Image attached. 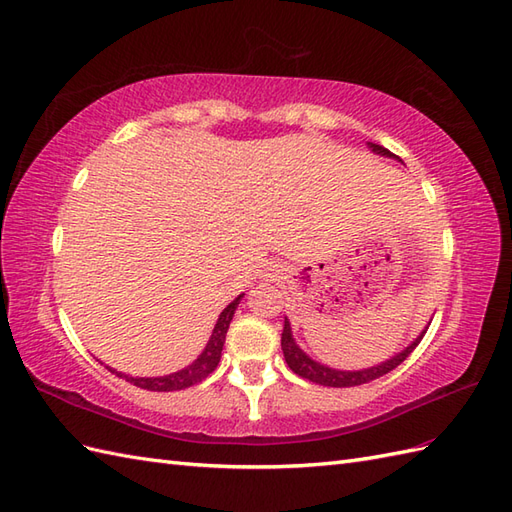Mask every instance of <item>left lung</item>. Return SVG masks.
I'll return each mask as SVG.
<instances>
[{
	"instance_id": "obj_1",
	"label": "left lung",
	"mask_w": 512,
	"mask_h": 512,
	"mask_svg": "<svg viewBox=\"0 0 512 512\" xmlns=\"http://www.w3.org/2000/svg\"><path fill=\"white\" fill-rule=\"evenodd\" d=\"M371 149L373 152H378L382 156H391L395 158V154H391L389 149H384L382 145L378 143H371ZM423 334L419 336L417 341L410 343L406 350L402 354L393 356L391 360H386V363L378 365V367H371V369H363V371H339V369H330V367H323L319 363H315V360H310L299 347L295 345L293 336H291V323L284 319V330H282V352H284V360L286 365L291 367L293 373H297V376H302L304 380H310L315 384H321V386H336V389H343V386H358V384H367L371 380H376L380 376H384V373L393 371L397 365H402L404 360L413 354L415 347L421 343Z\"/></svg>"
}]
</instances>
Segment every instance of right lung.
Returning <instances> with one entry per match:
<instances>
[{
  "label": "right lung",
  "mask_w": 512,
  "mask_h": 512,
  "mask_svg": "<svg viewBox=\"0 0 512 512\" xmlns=\"http://www.w3.org/2000/svg\"><path fill=\"white\" fill-rule=\"evenodd\" d=\"M241 297L243 295L236 297L228 308H223V313L219 315V321H217V326L213 330V336H210L206 350L202 352V356L195 360L193 365H189L186 369L171 373V376H162V378H130V376H123V373H119V371H112V369L110 371L117 373L119 378L123 376L134 386H139V389H147V391H182V389H189V386H193L197 382H202L219 365L221 350H223V343H226L230 321L234 317L236 306H239V302H241Z\"/></svg>",
  "instance_id": "1"
}]
</instances>
